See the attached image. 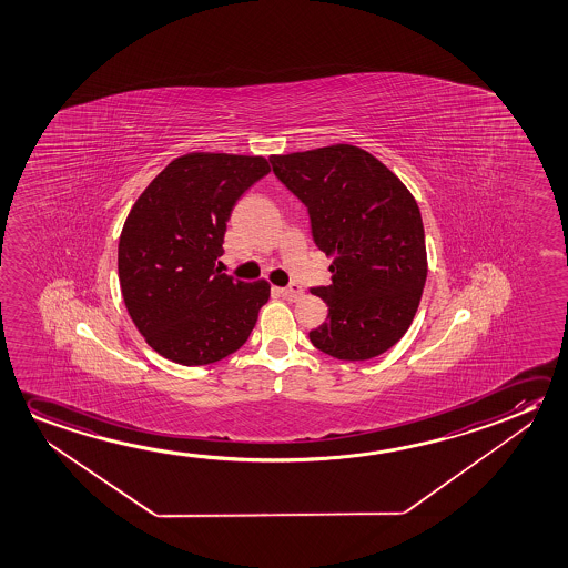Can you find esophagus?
<instances>
[{"label":"esophagus","mask_w":568,"mask_h":568,"mask_svg":"<svg viewBox=\"0 0 568 568\" xmlns=\"http://www.w3.org/2000/svg\"><path fill=\"white\" fill-rule=\"evenodd\" d=\"M278 294L282 297H286V300H290V302H296V300L304 296V290L294 284V286H288V288H278Z\"/></svg>","instance_id":"obj_1"}]
</instances>
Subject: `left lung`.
Wrapping results in <instances>:
<instances>
[{
    "label": "left lung",
    "mask_w": 568,
    "mask_h": 568,
    "mask_svg": "<svg viewBox=\"0 0 568 568\" xmlns=\"http://www.w3.org/2000/svg\"><path fill=\"white\" fill-rule=\"evenodd\" d=\"M271 163L306 205L317 248L334 256L332 284L312 288L329 312L310 342L343 361L387 352L413 324L428 272L415 197L352 144L271 155Z\"/></svg>",
    "instance_id": "1"
}]
</instances>
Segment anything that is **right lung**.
I'll use <instances>...</instances> for the list:
<instances>
[{
    "mask_svg": "<svg viewBox=\"0 0 568 568\" xmlns=\"http://www.w3.org/2000/svg\"><path fill=\"white\" fill-rule=\"evenodd\" d=\"M268 172L262 155L185 153L130 211L118 243L120 288L138 332L165 359L215 363L253 332L271 284L223 274L216 258L236 201Z\"/></svg>",
    "mask_w": 568,
    "mask_h": 568,
    "instance_id": "1",
    "label": "right lung"
}]
</instances>
